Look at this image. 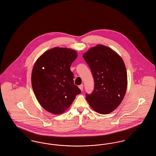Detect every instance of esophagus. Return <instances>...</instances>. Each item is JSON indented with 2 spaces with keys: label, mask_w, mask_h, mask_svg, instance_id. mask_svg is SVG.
Listing matches in <instances>:
<instances>
[{
  "label": "esophagus",
  "mask_w": 156,
  "mask_h": 156,
  "mask_svg": "<svg viewBox=\"0 0 156 156\" xmlns=\"http://www.w3.org/2000/svg\"><path fill=\"white\" fill-rule=\"evenodd\" d=\"M79 87L80 88V89L82 91L83 90V84H82V85H80L79 86Z\"/></svg>",
  "instance_id": "obj_1"
}]
</instances>
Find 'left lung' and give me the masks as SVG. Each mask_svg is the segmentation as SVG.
I'll return each mask as SVG.
<instances>
[{"mask_svg":"<svg viewBox=\"0 0 156 156\" xmlns=\"http://www.w3.org/2000/svg\"><path fill=\"white\" fill-rule=\"evenodd\" d=\"M94 80V89L86 99L96 112L107 114L121 103L127 89L125 63L111 48L98 44L83 55Z\"/></svg>","mask_w":156,"mask_h":156,"instance_id":"obj_1","label":"left lung"}]
</instances>
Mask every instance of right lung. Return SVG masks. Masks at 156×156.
Returning <instances> with one entry per match:
<instances>
[{"mask_svg": "<svg viewBox=\"0 0 156 156\" xmlns=\"http://www.w3.org/2000/svg\"><path fill=\"white\" fill-rule=\"evenodd\" d=\"M77 57L74 50L57 47L43 53L36 61L31 73L32 87L39 104L48 112L64 113L81 93L74 84L70 68Z\"/></svg>", "mask_w": 156, "mask_h": 156, "instance_id": "add662e5", "label": "right lung"}]
</instances>
